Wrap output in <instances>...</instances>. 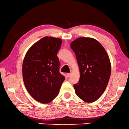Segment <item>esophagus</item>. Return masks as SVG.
<instances>
[{
    "label": "esophagus",
    "instance_id": "obj_1",
    "mask_svg": "<svg viewBox=\"0 0 129 129\" xmlns=\"http://www.w3.org/2000/svg\"><path fill=\"white\" fill-rule=\"evenodd\" d=\"M66 75H67V76L69 77L70 76V75H71V74H70V73H67Z\"/></svg>",
    "mask_w": 129,
    "mask_h": 129
}]
</instances>
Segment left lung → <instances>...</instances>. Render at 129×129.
Listing matches in <instances>:
<instances>
[{
	"mask_svg": "<svg viewBox=\"0 0 129 129\" xmlns=\"http://www.w3.org/2000/svg\"><path fill=\"white\" fill-rule=\"evenodd\" d=\"M70 45L80 74L79 81L74 85L75 93L85 102H94L103 94L110 80V58L101 44L93 38L80 37Z\"/></svg>",
	"mask_w": 129,
	"mask_h": 129,
	"instance_id": "left-lung-1",
	"label": "left lung"
}]
</instances>
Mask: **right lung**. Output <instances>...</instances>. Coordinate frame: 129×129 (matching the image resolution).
<instances>
[{"label":"right lung","mask_w":129,"mask_h":129,"mask_svg":"<svg viewBox=\"0 0 129 129\" xmlns=\"http://www.w3.org/2000/svg\"><path fill=\"white\" fill-rule=\"evenodd\" d=\"M61 44L59 38L45 36L34 44L24 58V84L31 96L39 102H51L59 94L65 80L59 72L57 57Z\"/></svg>","instance_id":"obj_1"}]
</instances>
